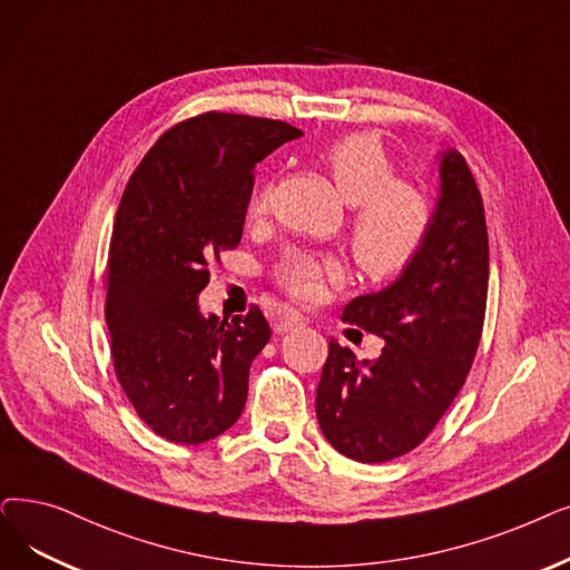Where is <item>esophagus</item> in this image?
Instances as JSON below:
<instances>
[{
    "label": "esophagus",
    "mask_w": 570,
    "mask_h": 570,
    "mask_svg": "<svg viewBox=\"0 0 570 570\" xmlns=\"http://www.w3.org/2000/svg\"><path fill=\"white\" fill-rule=\"evenodd\" d=\"M305 324H307V321H305L303 314H298V312H284L282 316L275 318V333L284 335V333H288L293 328H301Z\"/></svg>",
    "instance_id": "34e87169"
}]
</instances>
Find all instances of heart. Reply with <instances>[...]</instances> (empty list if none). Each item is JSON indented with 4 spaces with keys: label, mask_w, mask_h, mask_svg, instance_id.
<instances>
[{
    "label": "heart",
    "mask_w": 570,
    "mask_h": 570,
    "mask_svg": "<svg viewBox=\"0 0 570 570\" xmlns=\"http://www.w3.org/2000/svg\"><path fill=\"white\" fill-rule=\"evenodd\" d=\"M344 203L352 205L350 242L358 267L373 279L403 272L422 249L431 230L433 207L424 188L395 179V167L382 141L367 132L344 135L321 151ZM267 209V190L254 200V212ZM335 256L288 252L277 265V277L295 298H314L326 282L342 277Z\"/></svg>",
    "instance_id": "heart-1"
}]
</instances>
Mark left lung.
<instances>
[{
  "label": "left lung",
  "instance_id": "obj_1",
  "mask_svg": "<svg viewBox=\"0 0 570 570\" xmlns=\"http://www.w3.org/2000/svg\"><path fill=\"white\" fill-rule=\"evenodd\" d=\"M431 230L399 279L344 305L342 318L384 340L356 361L331 340L316 419L333 448L361 463L403 456L435 429L473 365L487 309L489 239L473 171L456 148L438 154Z\"/></svg>",
  "mask_w": 570,
  "mask_h": 570
}]
</instances>
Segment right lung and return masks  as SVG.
Here are the masks:
<instances>
[{"label":"right lung","mask_w":570,"mask_h":570,"mask_svg":"<svg viewBox=\"0 0 570 570\" xmlns=\"http://www.w3.org/2000/svg\"><path fill=\"white\" fill-rule=\"evenodd\" d=\"M301 135L269 118H188L154 144L120 197L105 305L111 358L141 422L169 442H207L244 410L267 321L258 307L220 321L197 295L207 263L242 239L256 163Z\"/></svg>","instance_id":"right-lung-1"}]
</instances>
